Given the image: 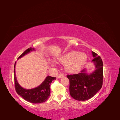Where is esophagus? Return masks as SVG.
I'll return each mask as SVG.
<instances>
[{"mask_svg": "<svg viewBox=\"0 0 120 120\" xmlns=\"http://www.w3.org/2000/svg\"><path fill=\"white\" fill-rule=\"evenodd\" d=\"M64 75L63 74L61 73V74H60L59 75H58V78H62V77H64Z\"/></svg>", "mask_w": 120, "mask_h": 120, "instance_id": "34e87169", "label": "esophagus"}]
</instances>
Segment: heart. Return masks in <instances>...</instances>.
Wrapping results in <instances>:
<instances>
[{
    "instance_id": "heart-1",
    "label": "heart",
    "mask_w": 120,
    "mask_h": 120,
    "mask_svg": "<svg viewBox=\"0 0 120 120\" xmlns=\"http://www.w3.org/2000/svg\"><path fill=\"white\" fill-rule=\"evenodd\" d=\"M86 60V54L75 51L70 52L58 58V61L66 64V71L71 73H75L80 71L84 66Z\"/></svg>"
}]
</instances>
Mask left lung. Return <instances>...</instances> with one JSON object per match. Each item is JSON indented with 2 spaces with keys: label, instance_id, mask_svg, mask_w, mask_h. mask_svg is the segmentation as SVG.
Segmentation results:
<instances>
[{
  "label": "left lung",
  "instance_id": "obj_1",
  "mask_svg": "<svg viewBox=\"0 0 120 120\" xmlns=\"http://www.w3.org/2000/svg\"><path fill=\"white\" fill-rule=\"evenodd\" d=\"M94 57L92 62L95 71L88 75L83 69L78 74L68 75L70 81V93L71 97L78 101L88 100L95 96L101 89L103 82V63L100 56L92 52Z\"/></svg>",
  "mask_w": 120,
  "mask_h": 120
}]
</instances>
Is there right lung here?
<instances>
[{"instance_id": "right-lung-1", "label": "right lung", "mask_w": 120, "mask_h": 120, "mask_svg": "<svg viewBox=\"0 0 120 120\" xmlns=\"http://www.w3.org/2000/svg\"><path fill=\"white\" fill-rule=\"evenodd\" d=\"M34 50V48H31L27 49L19 57L18 59ZM15 64L16 62L14 64V68H15ZM14 83H15L16 92L23 99L28 102L34 104L42 103L48 99L50 94V83L53 80L56 79V77H52L49 75L47 76L45 80L42 82L41 85L34 89L27 90L22 88L18 83L16 78L15 68H14Z\"/></svg>"}]
</instances>
